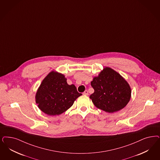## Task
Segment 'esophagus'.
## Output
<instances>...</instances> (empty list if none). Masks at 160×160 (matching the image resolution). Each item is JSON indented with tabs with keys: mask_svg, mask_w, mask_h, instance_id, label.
I'll return each instance as SVG.
<instances>
[{
	"mask_svg": "<svg viewBox=\"0 0 160 160\" xmlns=\"http://www.w3.org/2000/svg\"><path fill=\"white\" fill-rule=\"evenodd\" d=\"M83 94L84 95H86V96H87V95H88V90H85V91L83 92Z\"/></svg>",
	"mask_w": 160,
	"mask_h": 160,
	"instance_id": "1",
	"label": "esophagus"
}]
</instances>
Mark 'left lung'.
<instances>
[{"instance_id": "1", "label": "left lung", "mask_w": 160, "mask_h": 160, "mask_svg": "<svg viewBox=\"0 0 160 160\" xmlns=\"http://www.w3.org/2000/svg\"><path fill=\"white\" fill-rule=\"evenodd\" d=\"M94 93L90 96L94 105L101 110L113 113L127 106L131 89L123 77L110 67H106L91 82Z\"/></svg>"}]
</instances>
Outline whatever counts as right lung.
Instances as JSON below:
<instances>
[{
    "label": "right lung",
    "mask_w": 160,
    "mask_h": 160,
    "mask_svg": "<svg viewBox=\"0 0 160 160\" xmlns=\"http://www.w3.org/2000/svg\"><path fill=\"white\" fill-rule=\"evenodd\" d=\"M81 95L74 84H67L62 74L52 71L40 84L35 101L39 109L45 114L55 116L68 109Z\"/></svg>",
    "instance_id": "add662e5"
}]
</instances>
